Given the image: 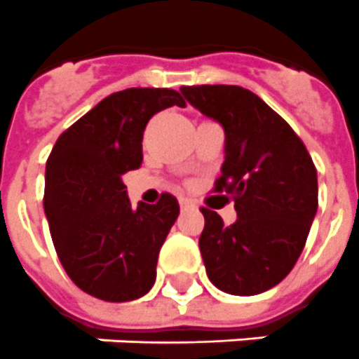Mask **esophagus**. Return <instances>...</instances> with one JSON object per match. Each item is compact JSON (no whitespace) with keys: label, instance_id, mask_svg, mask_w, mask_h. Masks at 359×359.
<instances>
[{"label":"esophagus","instance_id":"1","mask_svg":"<svg viewBox=\"0 0 359 359\" xmlns=\"http://www.w3.org/2000/svg\"><path fill=\"white\" fill-rule=\"evenodd\" d=\"M177 202H180V208H182V209L193 208V205H194V203H193V200H189V198H183V196H180V198H177Z\"/></svg>","mask_w":359,"mask_h":359}]
</instances>
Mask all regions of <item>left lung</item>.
I'll return each mask as SVG.
<instances>
[{
  "label": "left lung",
  "mask_w": 359,
  "mask_h": 359,
  "mask_svg": "<svg viewBox=\"0 0 359 359\" xmlns=\"http://www.w3.org/2000/svg\"><path fill=\"white\" fill-rule=\"evenodd\" d=\"M193 107L226 133L215 193L231 194L226 226L202 208L200 252L215 287L252 297L278 285L300 257L319 205L317 168L293 128L259 96L237 85L182 87Z\"/></svg>",
  "instance_id": "left-lung-1"
}]
</instances>
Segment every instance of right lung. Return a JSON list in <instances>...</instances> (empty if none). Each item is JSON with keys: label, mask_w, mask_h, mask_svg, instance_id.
Here are the masks:
<instances>
[{"label": "right lung", "mask_w": 359, "mask_h": 359, "mask_svg": "<svg viewBox=\"0 0 359 359\" xmlns=\"http://www.w3.org/2000/svg\"><path fill=\"white\" fill-rule=\"evenodd\" d=\"M185 107L172 88L114 93L57 139L46 163L44 211L57 256L77 287L105 302H128L156 282L159 250L180 215L159 202L131 208L122 182L142 163L146 124L166 107Z\"/></svg>", "instance_id": "1"}]
</instances>
